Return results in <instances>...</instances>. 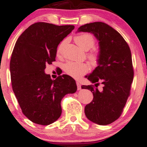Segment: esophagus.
Returning a JSON list of instances; mask_svg holds the SVG:
<instances>
[{
    "label": "esophagus",
    "instance_id": "obj_1",
    "mask_svg": "<svg viewBox=\"0 0 147 147\" xmlns=\"http://www.w3.org/2000/svg\"><path fill=\"white\" fill-rule=\"evenodd\" d=\"M76 84H77V87H78V90H80L82 89V86H81L79 82H76Z\"/></svg>",
    "mask_w": 147,
    "mask_h": 147
}]
</instances>
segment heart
Wrapping results in <instances>:
<instances>
[{"mask_svg":"<svg viewBox=\"0 0 147 147\" xmlns=\"http://www.w3.org/2000/svg\"><path fill=\"white\" fill-rule=\"evenodd\" d=\"M74 41L81 49L84 51H88L94 46L95 40L92 35L89 34H80L76 36ZM65 41L61 42L57 48V54L60 55L62 52ZM88 58L93 64H96L99 60V54L97 52L91 53L88 55ZM63 69L67 75L71 77L78 79L89 71V67L88 63L68 61L65 63Z\"/></svg>","mask_w":147,"mask_h":147,"instance_id":"b5f03b06","label":"heart"}]
</instances>
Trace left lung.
Returning <instances> with one entry per match:
<instances>
[{"label":"left lung","instance_id":"8db88e82","mask_svg":"<svg viewBox=\"0 0 147 147\" xmlns=\"http://www.w3.org/2000/svg\"><path fill=\"white\" fill-rule=\"evenodd\" d=\"M78 32H90L99 41L97 66L86 76L95 86L103 84L99 91L92 86H83L93 93V99L85 107L87 118L100 125H109L119 117L130 95L134 71L129 46L117 31L101 22L80 26Z\"/></svg>","mask_w":147,"mask_h":147}]
</instances>
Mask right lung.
<instances>
[{
    "mask_svg": "<svg viewBox=\"0 0 147 147\" xmlns=\"http://www.w3.org/2000/svg\"><path fill=\"white\" fill-rule=\"evenodd\" d=\"M74 28L34 23L14 46L10 62L12 89L23 114L36 124L48 125L58 120L61 99L77 91L76 81L69 76L52 80L44 71L46 65L56 61L59 44Z\"/></svg>",
    "mask_w": 147,
    "mask_h": 147,
    "instance_id": "1",
    "label": "right lung"
}]
</instances>
